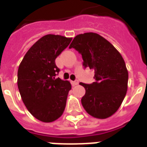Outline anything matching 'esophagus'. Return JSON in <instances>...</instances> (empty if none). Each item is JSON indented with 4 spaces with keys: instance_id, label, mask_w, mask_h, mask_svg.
I'll use <instances>...</instances> for the list:
<instances>
[{
    "instance_id": "obj_1",
    "label": "esophagus",
    "mask_w": 147,
    "mask_h": 147,
    "mask_svg": "<svg viewBox=\"0 0 147 147\" xmlns=\"http://www.w3.org/2000/svg\"><path fill=\"white\" fill-rule=\"evenodd\" d=\"M78 84H79V81H78V80L71 81V85H72V86H76Z\"/></svg>"
}]
</instances>
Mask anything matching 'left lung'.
Wrapping results in <instances>:
<instances>
[{"label":"left lung","mask_w":147,"mask_h":147,"mask_svg":"<svg viewBox=\"0 0 147 147\" xmlns=\"http://www.w3.org/2000/svg\"><path fill=\"white\" fill-rule=\"evenodd\" d=\"M69 48L82 55L84 67L94 70L95 82L80 83L86 90L81 99L84 109L98 119L111 117L120 108L127 90L128 72L121 54L109 41L93 32L76 35Z\"/></svg>","instance_id":"left-lung-1"}]
</instances>
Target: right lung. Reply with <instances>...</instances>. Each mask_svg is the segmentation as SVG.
<instances>
[{
    "label": "right lung",
    "mask_w": 147,
    "mask_h": 147,
    "mask_svg": "<svg viewBox=\"0 0 147 147\" xmlns=\"http://www.w3.org/2000/svg\"><path fill=\"white\" fill-rule=\"evenodd\" d=\"M71 38L47 34L27 52L18 69V88L28 111L40 121L57 120L66 106L70 82L56 79L60 69L55 60L70 44Z\"/></svg>",
    "instance_id": "obj_1"
}]
</instances>
